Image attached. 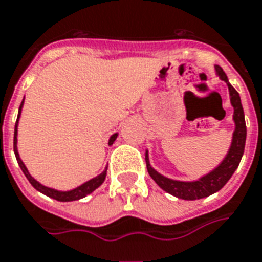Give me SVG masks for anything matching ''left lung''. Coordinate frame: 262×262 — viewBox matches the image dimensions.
<instances>
[{
	"mask_svg": "<svg viewBox=\"0 0 262 262\" xmlns=\"http://www.w3.org/2000/svg\"><path fill=\"white\" fill-rule=\"evenodd\" d=\"M215 74L219 75L221 81L227 83L229 91V99L233 107V122H235V130L232 135V143L228 149V154L225 155L223 162L219 166L213 169L210 173H207L203 177L195 181H180V180H171L165 177L161 173H158L149 163L148 151L145 152V162H147V170L152 180L157 183L163 191L170 193L173 196L184 199V201H195L202 199L211 193L217 192L223 188L228 180L232 177L233 171L239 166V162L245 152V143H246V122H245V113H243L241 96L235 91V88L229 83L228 77L225 75L223 69L220 66H215Z\"/></svg>",
	"mask_w": 262,
	"mask_h": 262,
	"instance_id": "1",
	"label": "left lung"
}]
</instances>
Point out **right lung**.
Masks as SVG:
<instances>
[{
  "label": "right lung",
  "mask_w": 262,
  "mask_h": 262,
  "mask_svg": "<svg viewBox=\"0 0 262 262\" xmlns=\"http://www.w3.org/2000/svg\"><path fill=\"white\" fill-rule=\"evenodd\" d=\"M23 103H25V99H23L21 104H20L19 114H17V119H16L15 136H13V151H15L16 159H17V163H19L20 169H21V171L25 173V176L30 181V184L33 185L34 188L37 189V191H39L41 193H43V195H47V196L52 198V199H56V201H59V202H73V201L82 199V198H85L86 195H89V193L93 192L96 188H99L100 185L104 183L105 176H107V169H104V170H103V173H100L99 176H96V177L91 179L89 181H86V183H83V184H81L79 187H77V188L70 189V191H59V189L49 188V187H47V185H42L41 183H38L37 180L34 179L33 176L30 174L29 170H27V167H26V165L23 163V161L20 159L19 151H17V123H19L20 114H21V108H23ZM117 137H118V133H114V135L110 137L108 145H113L114 141L117 140Z\"/></svg>",
  "instance_id": "1"
}]
</instances>
